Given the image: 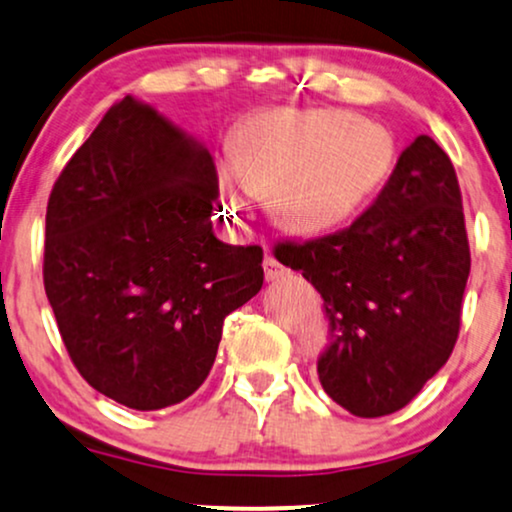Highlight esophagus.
Listing matches in <instances>:
<instances>
[{"label":"esophagus","instance_id":"34e87169","mask_svg":"<svg viewBox=\"0 0 512 512\" xmlns=\"http://www.w3.org/2000/svg\"><path fill=\"white\" fill-rule=\"evenodd\" d=\"M263 273H266V280L268 282H275V280H280V277H285L289 270L282 266L280 261H277V258H273V256H266L263 258Z\"/></svg>","mask_w":512,"mask_h":512}]
</instances>
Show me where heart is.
Listing matches in <instances>:
<instances>
[{
	"mask_svg": "<svg viewBox=\"0 0 512 512\" xmlns=\"http://www.w3.org/2000/svg\"><path fill=\"white\" fill-rule=\"evenodd\" d=\"M237 178L273 197L287 230L318 235L358 213L394 163L389 130L342 109H275L239 125L232 142ZM225 197L242 208L235 175L223 173Z\"/></svg>",
	"mask_w": 512,
	"mask_h": 512,
	"instance_id": "heart-1",
	"label": "heart"
}]
</instances>
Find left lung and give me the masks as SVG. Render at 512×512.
<instances>
[{
    "instance_id": "left-lung-1",
    "label": "left lung",
    "mask_w": 512,
    "mask_h": 512,
    "mask_svg": "<svg viewBox=\"0 0 512 512\" xmlns=\"http://www.w3.org/2000/svg\"><path fill=\"white\" fill-rule=\"evenodd\" d=\"M273 254L323 296L330 344L318 377L349 413H396L449 361L470 244L456 170L432 137L403 149L387 185L349 227L280 242Z\"/></svg>"
}]
</instances>
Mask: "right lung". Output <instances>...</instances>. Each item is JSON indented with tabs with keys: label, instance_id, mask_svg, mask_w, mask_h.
Returning a JSON list of instances; mask_svg holds the SVG:
<instances>
[{
	"label": "right lung",
	"instance_id": "right-lung-1",
	"mask_svg": "<svg viewBox=\"0 0 512 512\" xmlns=\"http://www.w3.org/2000/svg\"><path fill=\"white\" fill-rule=\"evenodd\" d=\"M216 197L213 156L132 97L111 106L54 182L44 292L75 368L123 406L192 396L225 318L261 292L263 249L216 239Z\"/></svg>",
	"mask_w": 512,
	"mask_h": 512
}]
</instances>
